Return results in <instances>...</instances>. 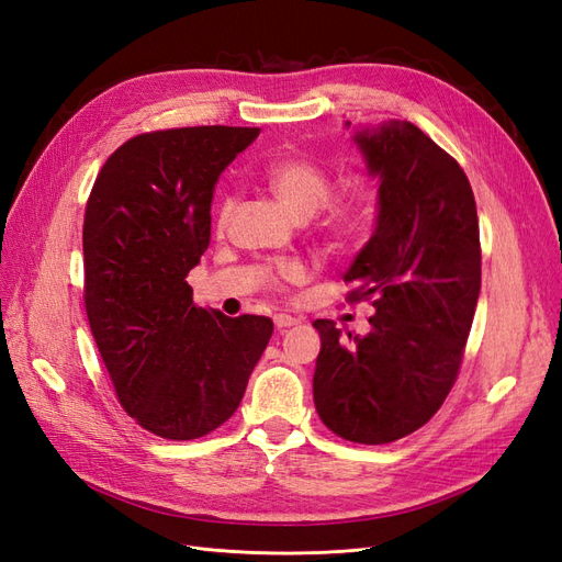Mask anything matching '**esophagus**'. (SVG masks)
<instances>
[{"mask_svg": "<svg viewBox=\"0 0 562 562\" xmlns=\"http://www.w3.org/2000/svg\"><path fill=\"white\" fill-rule=\"evenodd\" d=\"M297 318H293V316H288V314H277L274 316V326L279 328V330H285V328H291V326H297Z\"/></svg>", "mask_w": 562, "mask_h": 562, "instance_id": "34e87169", "label": "esophagus"}]
</instances>
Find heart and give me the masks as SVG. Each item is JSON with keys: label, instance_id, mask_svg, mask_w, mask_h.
<instances>
[{"label": "heart", "instance_id": "1", "mask_svg": "<svg viewBox=\"0 0 562 562\" xmlns=\"http://www.w3.org/2000/svg\"><path fill=\"white\" fill-rule=\"evenodd\" d=\"M262 180L271 192L279 196L283 206L297 217H310L316 211H321L326 203L333 199V178L321 168L314 159L302 157V155H283L271 159L262 168ZM232 199H223L217 206L215 223L217 227H225L232 215ZM368 227L366 211L353 201H339L333 203L323 220V232H326V239L333 250L347 252L353 250L363 241V234ZM304 279V267L297 262L283 265L277 277L271 279L277 288L283 283H297Z\"/></svg>", "mask_w": 562, "mask_h": 562}]
</instances>
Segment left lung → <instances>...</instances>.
I'll list each match as a JSON object with an SVG mask.
<instances>
[{
	"label": "left lung",
	"instance_id": "left-lung-1",
	"mask_svg": "<svg viewBox=\"0 0 562 562\" xmlns=\"http://www.w3.org/2000/svg\"><path fill=\"white\" fill-rule=\"evenodd\" d=\"M380 215L345 283L347 302L370 300L359 337L318 318L314 403L339 438L384 446L424 427L459 375L481 293V234L467 173L411 122L356 135Z\"/></svg>",
	"mask_w": 562,
	"mask_h": 562
}]
</instances>
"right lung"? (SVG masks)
I'll return each instance as SVG.
<instances>
[{
  "label": "right lung",
  "mask_w": 562,
  "mask_h": 562,
  "mask_svg": "<svg viewBox=\"0 0 562 562\" xmlns=\"http://www.w3.org/2000/svg\"><path fill=\"white\" fill-rule=\"evenodd\" d=\"M260 128L187 126L116 147L83 213V304L128 417L168 440L215 431L236 413L271 321L194 304L190 269L211 244L220 173Z\"/></svg>",
  "instance_id": "right-lung-1"
}]
</instances>
